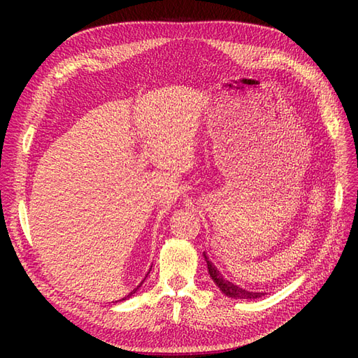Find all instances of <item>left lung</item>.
Returning a JSON list of instances; mask_svg holds the SVG:
<instances>
[{
    "mask_svg": "<svg viewBox=\"0 0 358 358\" xmlns=\"http://www.w3.org/2000/svg\"><path fill=\"white\" fill-rule=\"evenodd\" d=\"M204 258H206V262H208V269H209V273H210L212 280L215 281V285L220 287V291H222L224 295L231 296V299H240V300H252V299H258V296L264 295L263 292H249V291H245V289L235 286L234 283H231V281L224 280L222 277V273H218V271L208 260L206 254H204Z\"/></svg>",
    "mask_w": 358,
    "mask_h": 358,
    "instance_id": "obj_1",
    "label": "left lung"
}]
</instances>
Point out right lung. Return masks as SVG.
Masks as SVG:
<instances>
[{
	"instance_id": "1",
	"label": "right lung",
	"mask_w": 358,
	"mask_h": 358,
	"mask_svg": "<svg viewBox=\"0 0 358 358\" xmlns=\"http://www.w3.org/2000/svg\"><path fill=\"white\" fill-rule=\"evenodd\" d=\"M143 281H144V280H143ZM143 281H141V283H140V285H138V286H136V287H135V289H134V291H132V292H131V294H129V295H126V296H124V299H121V300H126V299H129V296H131V295H132V294H135V292H136V291H138V289H140V287H141V285H143ZM121 300H120V301H121Z\"/></svg>"
}]
</instances>
